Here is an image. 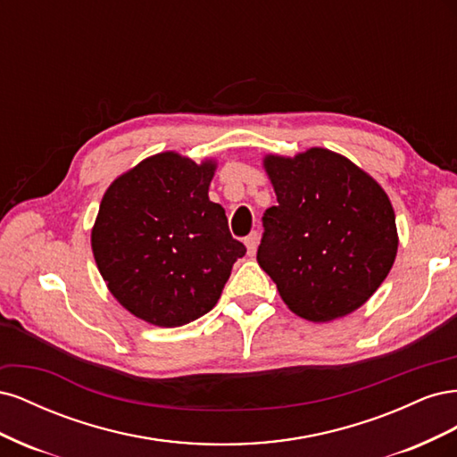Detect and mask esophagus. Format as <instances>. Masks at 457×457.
I'll return each instance as SVG.
<instances>
[{"label":"esophagus","instance_id":"34e87169","mask_svg":"<svg viewBox=\"0 0 457 457\" xmlns=\"http://www.w3.org/2000/svg\"><path fill=\"white\" fill-rule=\"evenodd\" d=\"M244 244H245V247H247V253L253 255L255 250H257V244H259V234H257V230L247 234V237L244 238Z\"/></svg>","mask_w":457,"mask_h":457}]
</instances>
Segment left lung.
Returning a JSON list of instances; mask_svg holds the SVG:
<instances>
[{
    "label": "left lung",
    "mask_w": 457,
    "mask_h": 457,
    "mask_svg": "<svg viewBox=\"0 0 457 457\" xmlns=\"http://www.w3.org/2000/svg\"><path fill=\"white\" fill-rule=\"evenodd\" d=\"M278 204L262 213L261 269L286 305L312 322L356 311L389 274L393 205L353 162L326 148L265 158Z\"/></svg>",
    "instance_id": "1"
}]
</instances>
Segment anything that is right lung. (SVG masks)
I'll return each instance as SVG.
<instances>
[{"mask_svg":"<svg viewBox=\"0 0 457 457\" xmlns=\"http://www.w3.org/2000/svg\"><path fill=\"white\" fill-rule=\"evenodd\" d=\"M215 165L163 152L110 185L91 245L112 295L143 320L175 328L210 312L245 245L207 196Z\"/></svg>","mask_w":457,"mask_h":457,"instance_id":"1","label":"right lung"}]
</instances>
